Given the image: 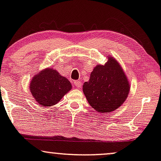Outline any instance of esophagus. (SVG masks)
I'll return each mask as SVG.
<instances>
[{
  "label": "esophagus",
  "mask_w": 161,
  "mask_h": 161,
  "mask_svg": "<svg viewBox=\"0 0 161 161\" xmlns=\"http://www.w3.org/2000/svg\"><path fill=\"white\" fill-rule=\"evenodd\" d=\"M74 85L76 87H81V81H79V80H76V81H74Z\"/></svg>",
  "instance_id": "1"
}]
</instances>
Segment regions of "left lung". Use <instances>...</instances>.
<instances>
[{"label": "left lung", "mask_w": 161, "mask_h": 161, "mask_svg": "<svg viewBox=\"0 0 161 161\" xmlns=\"http://www.w3.org/2000/svg\"><path fill=\"white\" fill-rule=\"evenodd\" d=\"M130 84L124 71L114 58H109L105 65H97L88 82L83 85V92L93 109L98 112L114 111L125 101Z\"/></svg>", "instance_id": "left-lung-1"}]
</instances>
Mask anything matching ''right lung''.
I'll list each match as a JSON object with an SVG mask.
<instances>
[{"mask_svg":"<svg viewBox=\"0 0 161 161\" xmlns=\"http://www.w3.org/2000/svg\"><path fill=\"white\" fill-rule=\"evenodd\" d=\"M32 97L42 106H51L71 90L70 82L56 70L47 68L32 79L30 85Z\"/></svg>","mask_w":161,"mask_h":161,"instance_id":"right-lung-1","label":"right lung"}]
</instances>
